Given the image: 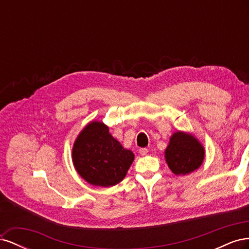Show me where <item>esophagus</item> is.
<instances>
[{
	"label": "esophagus",
	"mask_w": 249,
	"mask_h": 249,
	"mask_svg": "<svg viewBox=\"0 0 249 249\" xmlns=\"http://www.w3.org/2000/svg\"><path fill=\"white\" fill-rule=\"evenodd\" d=\"M147 153H148V149L147 148H140L139 149V154L141 156H145V155H147Z\"/></svg>",
	"instance_id": "obj_1"
}]
</instances>
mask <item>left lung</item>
I'll list each match as a JSON object with an SVG mask.
<instances>
[{"label": "left lung", "mask_w": 249, "mask_h": 249, "mask_svg": "<svg viewBox=\"0 0 249 249\" xmlns=\"http://www.w3.org/2000/svg\"><path fill=\"white\" fill-rule=\"evenodd\" d=\"M205 159V148L192 134L176 132L165 149V160L177 176L188 175L200 167Z\"/></svg>", "instance_id": "obj_1"}]
</instances>
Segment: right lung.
<instances>
[{"instance_id":"add662e5","label":"right lung","mask_w":249,"mask_h":249,"mask_svg":"<svg viewBox=\"0 0 249 249\" xmlns=\"http://www.w3.org/2000/svg\"><path fill=\"white\" fill-rule=\"evenodd\" d=\"M134 161L102 122L89 123L72 147V162L79 175L93 186L110 187L122 182Z\"/></svg>"}]
</instances>
